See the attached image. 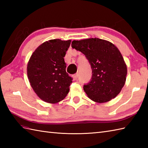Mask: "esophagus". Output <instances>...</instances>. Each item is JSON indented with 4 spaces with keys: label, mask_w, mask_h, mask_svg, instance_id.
<instances>
[{
    "label": "esophagus",
    "mask_w": 148,
    "mask_h": 148,
    "mask_svg": "<svg viewBox=\"0 0 148 148\" xmlns=\"http://www.w3.org/2000/svg\"><path fill=\"white\" fill-rule=\"evenodd\" d=\"M78 77H79V74H78L77 73V74H75L74 75H73V78L74 80H77Z\"/></svg>",
    "instance_id": "34e87169"
}]
</instances>
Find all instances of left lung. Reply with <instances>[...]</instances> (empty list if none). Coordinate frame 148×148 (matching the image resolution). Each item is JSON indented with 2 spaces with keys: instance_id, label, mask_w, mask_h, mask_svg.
<instances>
[{
  "instance_id": "8db88e82",
  "label": "left lung",
  "mask_w": 148,
  "mask_h": 148,
  "mask_svg": "<svg viewBox=\"0 0 148 148\" xmlns=\"http://www.w3.org/2000/svg\"><path fill=\"white\" fill-rule=\"evenodd\" d=\"M72 48L85 55L92 70L83 89L98 103L108 102L121 92L126 81L127 65L120 51L112 43L99 38L73 40Z\"/></svg>"
}]
</instances>
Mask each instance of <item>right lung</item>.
Masks as SVG:
<instances>
[{
  "mask_svg": "<svg viewBox=\"0 0 148 148\" xmlns=\"http://www.w3.org/2000/svg\"><path fill=\"white\" fill-rule=\"evenodd\" d=\"M71 40L52 39L45 42L31 56L27 65L30 85L40 99L55 103L67 96L72 78L66 72L64 57Z\"/></svg>",
  "mask_w": 148,
  "mask_h": 148,
  "instance_id": "right-lung-1",
  "label": "right lung"
}]
</instances>
